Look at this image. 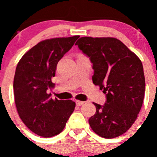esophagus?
I'll use <instances>...</instances> for the list:
<instances>
[{"mask_svg":"<svg viewBox=\"0 0 157 157\" xmlns=\"http://www.w3.org/2000/svg\"><path fill=\"white\" fill-rule=\"evenodd\" d=\"M85 102H83V101H80V100H76V105H78V106H80V105H83Z\"/></svg>","mask_w":157,"mask_h":157,"instance_id":"34e87169","label":"esophagus"}]
</instances>
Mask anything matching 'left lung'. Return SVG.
<instances>
[{
    "label": "left lung",
    "instance_id": "1",
    "mask_svg": "<svg viewBox=\"0 0 157 157\" xmlns=\"http://www.w3.org/2000/svg\"><path fill=\"white\" fill-rule=\"evenodd\" d=\"M76 45L93 64V81L103 90L106 101L95 103L96 114L89 119L100 137L124 134L137 118L143 104L145 78L141 61L115 38L82 37Z\"/></svg>",
    "mask_w": 157,
    "mask_h": 157
}]
</instances>
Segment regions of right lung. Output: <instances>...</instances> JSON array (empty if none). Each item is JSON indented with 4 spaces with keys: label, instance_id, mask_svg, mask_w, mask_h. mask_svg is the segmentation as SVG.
I'll use <instances>...</instances> for the list:
<instances>
[{
    "label": "right lung",
    "instance_id": "add662e5",
    "mask_svg": "<svg viewBox=\"0 0 157 157\" xmlns=\"http://www.w3.org/2000/svg\"><path fill=\"white\" fill-rule=\"evenodd\" d=\"M80 37L55 38L38 43L19 61L13 80L16 107L20 118L30 131L50 137L63 131L74 112L72 100L52 99L57 64Z\"/></svg>",
    "mask_w": 157,
    "mask_h": 157
}]
</instances>
